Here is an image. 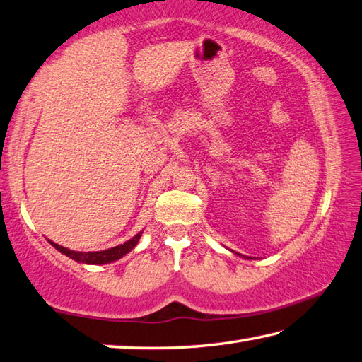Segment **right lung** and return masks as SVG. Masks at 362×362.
Listing matches in <instances>:
<instances>
[{
  "mask_svg": "<svg viewBox=\"0 0 362 362\" xmlns=\"http://www.w3.org/2000/svg\"><path fill=\"white\" fill-rule=\"evenodd\" d=\"M141 233L139 232L134 235L133 238H130L129 242H125L124 245H119L115 247H110V250H105V251H89V252H81V251H72L69 250V247H64L58 243L52 242V240H48L52 246H54L56 250L59 252L66 254L67 257L74 259L75 262H80V264H88V265H103V264H111V262H115L120 257H124L125 254H129L134 246L138 245L139 238H141Z\"/></svg>",
  "mask_w": 362,
  "mask_h": 362,
  "instance_id": "1",
  "label": "right lung"
}]
</instances>
